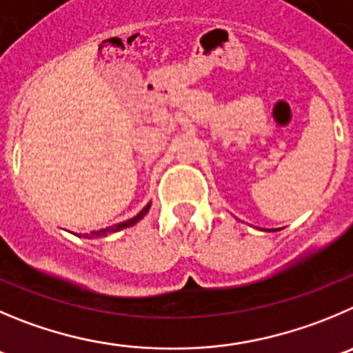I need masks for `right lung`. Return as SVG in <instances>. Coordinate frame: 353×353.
Masks as SVG:
<instances>
[{"label":"right lung","mask_w":353,"mask_h":353,"mask_svg":"<svg viewBox=\"0 0 353 353\" xmlns=\"http://www.w3.org/2000/svg\"><path fill=\"white\" fill-rule=\"evenodd\" d=\"M149 208H150V204H147V206L143 208V210L140 211V213L137 214V216L130 218V220H126V221H121V223H116V225H112V227H107V229H102V230H99V232L86 234V237H88V239H93V237H95V239H100V237H105V236H109V234H112V232H117V230H121V229H126V227H132L133 223H137V221H139V220H142V218L145 216V214H147V211H149Z\"/></svg>","instance_id":"obj_1"}]
</instances>
